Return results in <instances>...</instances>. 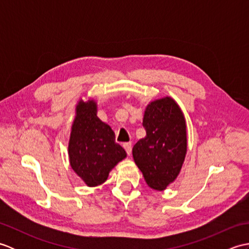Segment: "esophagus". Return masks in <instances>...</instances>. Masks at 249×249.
Masks as SVG:
<instances>
[{
    "instance_id": "esophagus-1",
    "label": "esophagus",
    "mask_w": 249,
    "mask_h": 249,
    "mask_svg": "<svg viewBox=\"0 0 249 249\" xmlns=\"http://www.w3.org/2000/svg\"><path fill=\"white\" fill-rule=\"evenodd\" d=\"M123 146H124L126 153H127V155H130V153H131V143H130V142H126V143L123 144Z\"/></svg>"
}]
</instances>
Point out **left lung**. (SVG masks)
Returning a JSON list of instances; mask_svg holds the SVG:
<instances>
[{
  "label": "left lung",
  "mask_w": 249,
  "mask_h": 249,
  "mask_svg": "<svg viewBox=\"0 0 249 249\" xmlns=\"http://www.w3.org/2000/svg\"><path fill=\"white\" fill-rule=\"evenodd\" d=\"M142 125L146 131L133 147L136 165L153 189L163 190L177 178L187 150L186 124L170 97L147 105Z\"/></svg>",
  "instance_id": "8db88e82"
}]
</instances>
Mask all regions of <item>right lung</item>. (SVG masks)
Listing matches in <instances>:
<instances>
[{
  "mask_svg": "<svg viewBox=\"0 0 249 249\" xmlns=\"http://www.w3.org/2000/svg\"><path fill=\"white\" fill-rule=\"evenodd\" d=\"M96 104L79 102L71 126L68 155L72 170L88 186H97L107 179L126 152L115 142L114 131L96 115Z\"/></svg>",
  "mask_w": 249,
  "mask_h": 249,
  "instance_id": "obj_1",
  "label": "right lung"
}]
</instances>
